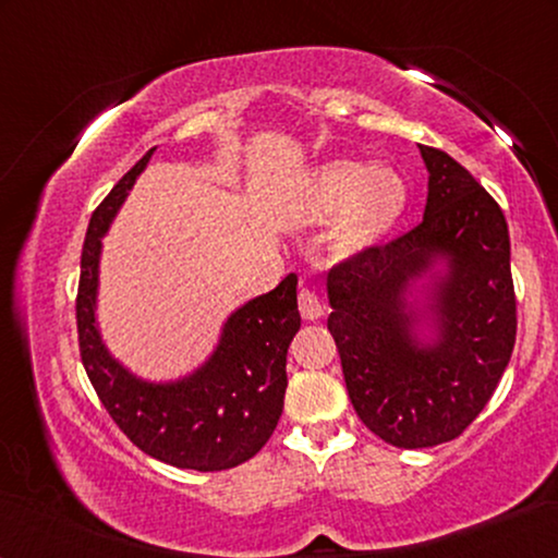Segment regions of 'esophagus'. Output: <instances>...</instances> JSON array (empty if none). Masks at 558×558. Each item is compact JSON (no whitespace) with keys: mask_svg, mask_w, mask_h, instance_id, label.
Masks as SVG:
<instances>
[{"mask_svg":"<svg viewBox=\"0 0 558 558\" xmlns=\"http://www.w3.org/2000/svg\"><path fill=\"white\" fill-rule=\"evenodd\" d=\"M300 312L304 319H319L325 315V307H323V300H319L317 292H312V289H300Z\"/></svg>","mask_w":558,"mask_h":558,"instance_id":"1","label":"esophagus"}]
</instances>
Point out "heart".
Segmentation results:
<instances>
[{"label":"heart","instance_id":"b5f03b06","mask_svg":"<svg viewBox=\"0 0 558 558\" xmlns=\"http://www.w3.org/2000/svg\"><path fill=\"white\" fill-rule=\"evenodd\" d=\"M407 203V185L391 167H368L338 159L317 167L310 178L307 208L315 218L340 213L342 241L361 246L386 231Z\"/></svg>","mask_w":558,"mask_h":558}]
</instances>
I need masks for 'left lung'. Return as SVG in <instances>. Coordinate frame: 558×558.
Listing matches in <instances>:
<instances>
[{"mask_svg":"<svg viewBox=\"0 0 558 558\" xmlns=\"http://www.w3.org/2000/svg\"><path fill=\"white\" fill-rule=\"evenodd\" d=\"M422 223L327 274V330L361 422L401 449L460 437L490 401L515 345L510 235L500 205L447 151Z\"/></svg>","mask_w":558,"mask_h":558,"instance_id":"obj_1","label":"left lung"}]
</instances>
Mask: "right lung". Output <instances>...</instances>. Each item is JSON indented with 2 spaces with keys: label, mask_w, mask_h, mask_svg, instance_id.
<instances>
[{
  "label": "right lung",
  "mask_w": 558,
  "mask_h": 558,
  "mask_svg": "<svg viewBox=\"0 0 558 558\" xmlns=\"http://www.w3.org/2000/svg\"><path fill=\"white\" fill-rule=\"evenodd\" d=\"M155 155L149 149L90 216L75 300L81 361L98 399L142 452L180 470L218 472L246 462L277 429L287 391V350L300 330L296 277L254 296L223 323L201 368L174 380H147L109 353L98 330L101 239L129 190Z\"/></svg>",
  "instance_id": "1"
}]
</instances>
